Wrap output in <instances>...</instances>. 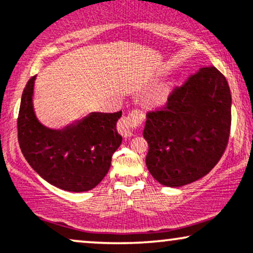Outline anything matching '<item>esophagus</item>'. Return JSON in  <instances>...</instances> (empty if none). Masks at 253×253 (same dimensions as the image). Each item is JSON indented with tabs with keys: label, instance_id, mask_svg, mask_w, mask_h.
Here are the masks:
<instances>
[{
	"label": "esophagus",
	"instance_id": "obj_1",
	"mask_svg": "<svg viewBox=\"0 0 253 253\" xmlns=\"http://www.w3.org/2000/svg\"><path fill=\"white\" fill-rule=\"evenodd\" d=\"M142 118H144L142 117V114L139 113L138 111H134L132 112V113H129L128 117H124L118 124L119 132H120L125 138L133 135L135 127L141 124Z\"/></svg>",
	"mask_w": 253,
	"mask_h": 253
}]
</instances>
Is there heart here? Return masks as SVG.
Listing matches in <instances>:
<instances>
[{
  "instance_id": "obj_1",
  "label": "heart",
  "mask_w": 253,
  "mask_h": 253,
  "mask_svg": "<svg viewBox=\"0 0 253 253\" xmlns=\"http://www.w3.org/2000/svg\"><path fill=\"white\" fill-rule=\"evenodd\" d=\"M169 89L165 87L157 88L156 90H153L150 95L147 96V102L150 106H154V107H158V106H163L167 102V99H169Z\"/></svg>"
}]
</instances>
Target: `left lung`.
<instances>
[{
	"label": "left lung",
	"mask_w": 253,
	"mask_h": 253,
	"mask_svg": "<svg viewBox=\"0 0 253 253\" xmlns=\"http://www.w3.org/2000/svg\"><path fill=\"white\" fill-rule=\"evenodd\" d=\"M231 92L215 67H204L174 88L166 107L148 112L146 165L153 178L180 187L203 178L223 156L231 128Z\"/></svg>",
	"instance_id": "obj_1"
}]
</instances>
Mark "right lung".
<instances>
[{
	"mask_svg": "<svg viewBox=\"0 0 253 253\" xmlns=\"http://www.w3.org/2000/svg\"><path fill=\"white\" fill-rule=\"evenodd\" d=\"M35 77L22 93L17 136L24 158L40 176L69 192L92 190L107 174L112 156L123 141L117 123L123 112H93L62 129L48 128L33 106Z\"/></svg>",
	"mask_w": 253,
	"mask_h": 253,
	"instance_id": "add662e5",
	"label": "right lung"
}]
</instances>
